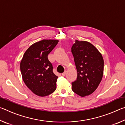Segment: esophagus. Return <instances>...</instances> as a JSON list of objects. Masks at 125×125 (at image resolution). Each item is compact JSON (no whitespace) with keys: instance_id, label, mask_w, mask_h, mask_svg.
<instances>
[{"instance_id":"1","label":"esophagus","mask_w":125,"mask_h":125,"mask_svg":"<svg viewBox=\"0 0 125 125\" xmlns=\"http://www.w3.org/2000/svg\"><path fill=\"white\" fill-rule=\"evenodd\" d=\"M66 72H66V71H65L64 72H63V73L62 74V75L63 76H65V74H66Z\"/></svg>"}]
</instances>
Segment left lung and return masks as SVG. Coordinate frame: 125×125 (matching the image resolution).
Instances as JSON below:
<instances>
[{
	"mask_svg": "<svg viewBox=\"0 0 125 125\" xmlns=\"http://www.w3.org/2000/svg\"><path fill=\"white\" fill-rule=\"evenodd\" d=\"M77 78L72 83V90L84 97L94 92L102 80L104 60L101 53L90 42L75 40L72 47Z\"/></svg>",
	"mask_w": 125,
	"mask_h": 125,
	"instance_id": "obj_1",
	"label": "left lung"
}]
</instances>
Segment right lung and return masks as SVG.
<instances>
[{
	"label": "right lung",
	"instance_id": "add662e5",
	"mask_svg": "<svg viewBox=\"0 0 125 125\" xmlns=\"http://www.w3.org/2000/svg\"><path fill=\"white\" fill-rule=\"evenodd\" d=\"M58 42L57 40H42L32 44L23 56L20 71L23 81L36 95L45 96L56 89L58 77L53 72L48 54Z\"/></svg>",
	"mask_w": 125,
	"mask_h": 125
}]
</instances>
